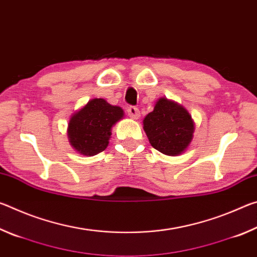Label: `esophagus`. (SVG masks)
I'll list each match as a JSON object with an SVG mask.
<instances>
[{"mask_svg":"<svg viewBox=\"0 0 257 257\" xmlns=\"http://www.w3.org/2000/svg\"><path fill=\"white\" fill-rule=\"evenodd\" d=\"M127 112H128V115L132 119L137 120V119H139V116H141V112H139V110L136 106H129Z\"/></svg>","mask_w":257,"mask_h":257,"instance_id":"1","label":"esophagus"}]
</instances>
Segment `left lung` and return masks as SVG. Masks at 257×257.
I'll use <instances>...</instances> for the list:
<instances>
[{"mask_svg": "<svg viewBox=\"0 0 257 257\" xmlns=\"http://www.w3.org/2000/svg\"><path fill=\"white\" fill-rule=\"evenodd\" d=\"M151 145L161 153L177 156L188 149L194 137L195 122L179 103L165 97L156 101L154 110L143 120Z\"/></svg>", "mask_w": 257, "mask_h": 257, "instance_id": "1", "label": "left lung"}]
</instances>
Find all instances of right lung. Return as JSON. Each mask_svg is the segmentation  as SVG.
<instances>
[{"instance_id":"right-lung-1","label":"right lung","mask_w":257,"mask_h":257,"mask_svg":"<svg viewBox=\"0 0 257 257\" xmlns=\"http://www.w3.org/2000/svg\"><path fill=\"white\" fill-rule=\"evenodd\" d=\"M124 116L120 106L111 105L104 98H93L70 116L68 139L73 150L93 156L106 149L112 127Z\"/></svg>"}]
</instances>
